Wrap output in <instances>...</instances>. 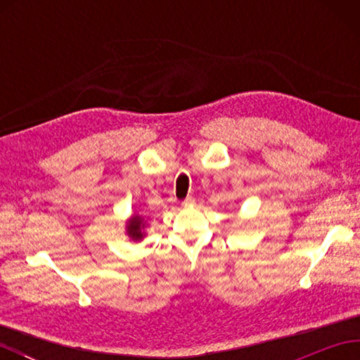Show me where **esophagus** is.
<instances>
[{
  "mask_svg": "<svg viewBox=\"0 0 360 360\" xmlns=\"http://www.w3.org/2000/svg\"><path fill=\"white\" fill-rule=\"evenodd\" d=\"M195 204V198L193 196H187L184 201H182V205H184V207H190V205H193Z\"/></svg>",
  "mask_w": 360,
  "mask_h": 360,
  "instance_id": "esophagus-1",
  "label": "esophagus"
}]
</instances>
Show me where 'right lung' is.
Here are the masks:
<instances>
[{
    "label": "right lung",
    "instance_id": "right-lung-1",
    "mask_svg": "<svg viewBox=\"0 0 360 360\" xmlns=\"http://www.w3.org/2000/svg\"><path fill=\"white\" fill-rule=\"evenodd\" d=\"M145 229H147V219L141 215H137V213H134V215L127 221V235L129 236V240L133 241L143 240Z\"/></svg>",
    "mask_w": 360,
    "mask_h": 360
}]
</instances>
